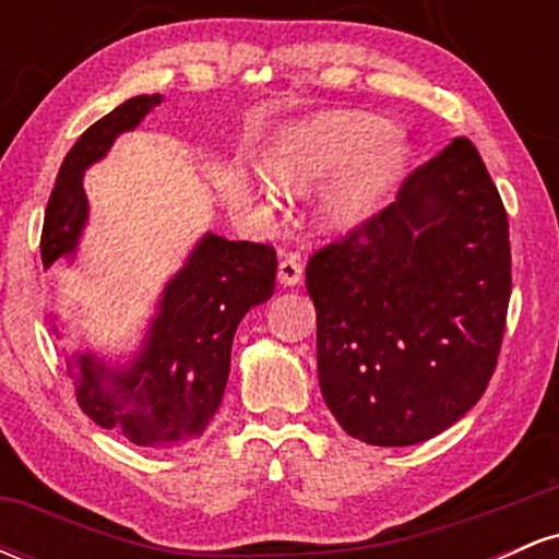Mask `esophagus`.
<instances>
[{
    "label": "esophagus",
    "instance_id": "esophagus-1",
    "mask_svg": "<svg viewBox=\"0 0 559 559\" xmlns=\"http://www.w3.org/2000/svg\"><path fill=\"white\" fill-rule=\"evenodd\" d=\"M301 262L294 258V254H286L284 260L278 262V284L281 286H297L301 281Z\"/></svg>",
    "mask_w": 559,
    "mask_h": 559
}]
</instances>
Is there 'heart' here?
<instances>
[{
	"mask_svg": "<svg viewBox=\"0 0 559 559\" xmlns=\"http://www.w3.org/2000/svg\"><path fill=\"white\" fill-rule=\"evenodd\" d=\"M409 155V141L386 118L333 112L288 131L275 146L271 173L288 191H307L336 175L320 197V215L329 228L349 230L386 207Z\"/></svg>",
	"mask_w": 559,
	"mask_h": 559,
	"instance_id": "obj_1",
	"label": "heart"
}]
</instances>
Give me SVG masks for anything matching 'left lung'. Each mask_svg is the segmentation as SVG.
Listing matches in <instances>:
<instances>
[{"mask_svg":"<svg viewBox=\"0 0 559 559\" xmlns=\"http://www.w3.org/2000/svg\"><path fill=\"white\" fill-rule=\"evenodd\" d=\"M318 381L338 426L409 447L454 426L497 368L510 226L471 139L404 181L394 204L307 265Z\"/></svg>","mask_w":559,"mask_h":559,"instance_id":"1","label":"left lung"}]
</instances>
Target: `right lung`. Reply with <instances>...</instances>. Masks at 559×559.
<instances>
[{
	"label": "right lung",
	"instance_id": "1",
	"mask_svg": "<svg viewBox=\"0 0 559 559\" xmlns=\"http://www.w3.org/2000/svg\"><path fill=\"white\" fill-rule=\"evenodd\" d=\"M159 102L163 94L131 96L86 128L62 159L44 213V267L73 265L79 258L92 213L83 176ZM275 267V252L265 243L228 241L207 230L159 292L136 349L68 352V376L83 413L139 447H181L199 439L226 391L234 333L252 307L273 297ZM49 320L60 338L68 320Z\"/></svg>",
	"mask_w": 559,
	"mask_h": 559
}]
</instances>
